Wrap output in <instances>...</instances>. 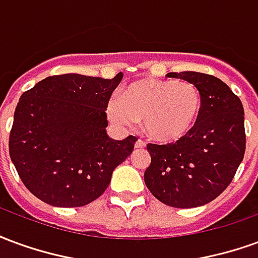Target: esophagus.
Instances as JSON below:
<instances>
[{"instance_id":"obj_1","label":"esophagus","mask_w":258,"mask_h":258,"mask_svg":"<svg viewBox=\"0 0 258 258\" xmlns=\"http://www.w3.org/2000/svg\"><path fill=\"white\" fill-rule=\"evenodd\" d=\"M145 146H146L145 141L138 140L137 142H135V148H137V149H142V148H145Z\"/></svg>"}]
</instances>
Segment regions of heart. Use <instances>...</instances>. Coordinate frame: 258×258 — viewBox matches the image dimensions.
<instances>
[{
    "label": "heart",
    "instance_id": "b5f03b06",
    "mask_svg": "<svg viewBox=\"0 0 258 258\" xmlns=\"http://www.w3.org/2000/svg\"><path fill=\"white\" fill-rule=\"evenodd\" d=\"M200 107L202 95L194 83L144 80L127 87L120 101L110 102L107 113L114 123L127 128L144 120V130L152 140L174 142L189 133Z\"/></svg>",
    "mask_w": 258,
    "mask_h": 258
}]
</instances>
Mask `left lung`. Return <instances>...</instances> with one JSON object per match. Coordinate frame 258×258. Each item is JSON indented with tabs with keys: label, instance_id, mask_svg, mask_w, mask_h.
I'll list each match as a JSON object with an SVG mask.
<instances>
[{
	"label": "left lung",
	"instance_id": "obj_1",
	"mask_svg": "<svg viewBox=\"0 0 258 258\" xmlns=\"http://www.w3.org/2000/svg\"><path fill=\"white\" fill-rule=\"evenodd\" d=\"M194 83L202 107L190 131L177 142L148 144L151 166L144 179L151 194L177 209L198 207L227 189L246 151L242 102L224 81L198 72L168 73Z\"/></svg>",
	"mask_w": 258,
	"mask_h": 258
}]
</instances>
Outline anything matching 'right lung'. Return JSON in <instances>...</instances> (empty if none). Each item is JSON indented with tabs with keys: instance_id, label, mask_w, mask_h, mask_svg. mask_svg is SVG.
Returning <instances> with one entry per match:
<instances>
[{
	"instance_id": "add662e5",
	"label": "right lung",
	"mask_w": 258,
	"mask_h": 258,
	"mask_svg": "<svg viewBox=\"0 0 258 258\" xmlns=\"http://www.w3.org/2000/svg\"><path fill=\"white\" fill-rule=\"evenodd\" d=\"M123 79L49 76L25 91L15 109L9 156L22 182L51 206L80 207L98 199L137 138L106 135V107Z\"/></svg>"
}]
</instances>
